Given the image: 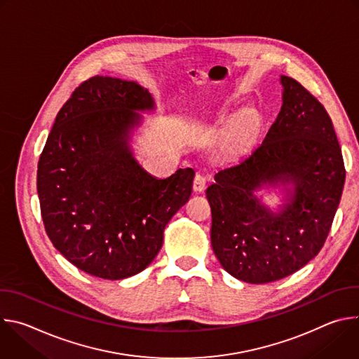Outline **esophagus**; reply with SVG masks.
<instances>
[{"mask_svg":"<svg viewBox=\"0 0 359 359\" xmlns=\"http://www.w3.org/2000/svg\"><path fill=\"white\" fill-rule=\"evenodd\" d=\"M204 189H206V177H204L200 173H197L194 176V180H193V190L194 191H203Z\"/></svg>","mask_w":359,"mask_h":359,"instance_id":"34e87169","label":"esophagus"}]
</instances>
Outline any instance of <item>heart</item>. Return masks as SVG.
<instances>
[{
    "mask_svg": "<svg viewBox=\"0 0 359 359\" xmlns=\"http://www.w3.org/2000/svg\"><path fill=\"white\" fill-rule=\"evenodd\" d=\"M255 128V116L252 114L241 115L233 125V133L236 136H248Z\"/></svg>",
    "mask_w": 359,
    "mask_h": 359,
    "instance_id": "b5f03b06",
    "label": "heart"
}]
</instances>
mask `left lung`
<instances>
[{"label":"left lung","instance_id":"obj_1","mask_svg":"<svg viewBox=\"0 0 359 359\" xmlns=\"http://www.w3.org/2000/svg\"><path fill=\"white\" fill-rule=\"evenodd\" d=\"M280 81L283 107L264 140L219 170L206 190L216 257L229 274L251 284L281 280L316 257L345 182L325 108L295 79L283 75ZM277 185L285 187L286 203L274 214L255 191Z\"/></svg>","mask_w":359,"mask_h":359}]
</instances>
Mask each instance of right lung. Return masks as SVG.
Segmentation results:
<instances>
[{
    "label": "right lung",
    "instance_id": "right-lung-1",
    "mask_svg": "<svg viewBox=\"0 0 359 359\" xmlns=\"http://www.w3.org/2000/svg\"><path fill=\"white\" fill-rule=\"evenodd\" d=\"M153 109L139 83L92 76L65 102L41 153L36 189L46 234L90 276L122 280L143 271L191 194L193 169L156 179L133 158L137 112Z\"/></svg>",
    "mask_w": 359,
    "mask_h": 359
}]
</instances>
